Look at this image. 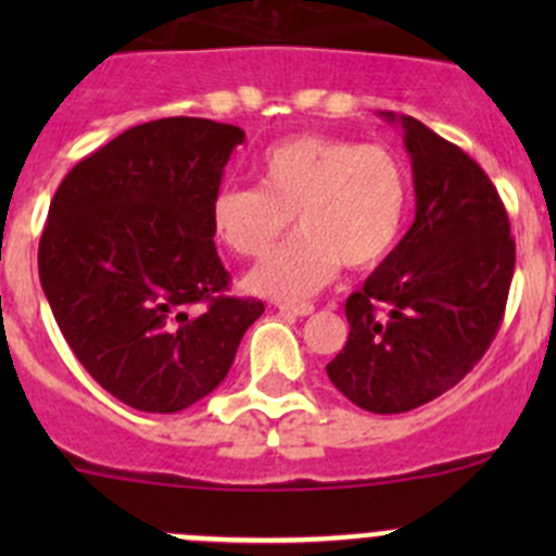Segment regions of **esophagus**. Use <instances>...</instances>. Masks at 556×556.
I'll return each instance as SVG.
<instances>
[{
  "instance_id": "1",
  "label": "esophagus",
  "mask_w": 556,
  "mask_h": 556,
  "mask_svg": "<svg viewBox=\"0 0 556 556\" xmlns=\"http://www.w3.org/2000/svg\"><path fill=\"white\" fill-rule=\"evenodd\" d=\"M279 312L285 314H295V317H309L314 312L312 304H279Z\"/></svg>"
}]
</instances>
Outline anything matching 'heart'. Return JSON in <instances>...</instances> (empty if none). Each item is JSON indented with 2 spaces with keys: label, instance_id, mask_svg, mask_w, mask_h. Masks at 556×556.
Listing matches in <instances>:
<instances>
[{
  "label": "heart",
  "instance_id": "1",
  "mask_svg": "<svg viewBox=\"0 0 556 556\" xmlns=\"http://www.w3.org/2000/svg\"><path fill=\"white\" fill-rule=\"evenodd\" d=\"M255 174L257 188L223 185L212 195L210 226L231 252L257 257L293 217L299 237L247 274V288L266 299H306L341 263L377 266L406 223L408 174L382 144L304 134L268 148Z\"/></svg>",
  "mask_w": 556,
  "mask_h": 556
}]
</instances>
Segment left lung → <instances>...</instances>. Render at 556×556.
<instances>
[{
    "label": "left lung",
    "instance_id": "obj_1",
    "mask_svg": "<svg viewBox=\"0 0 556 556\" xmlns=\"http://www.w3.org/2000/svg\"><path fill=\"white\" fill-rule=\"evenodd\" d=\"M379 115L403 128L417 215L346 299L350 339L325 371L355 406L403 414L452 390L490 350L517 247L495 185L468 153L417 117Z\"/></svg>",
    "mask_w": 556,
    "mask_h": 556
}]
</instances>
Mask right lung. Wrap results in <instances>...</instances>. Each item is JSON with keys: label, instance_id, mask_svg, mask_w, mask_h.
<instances>
[{"label": "right lung", "instance_id": "obj_1", "mask_svg": "<svg viewBox=\"0 0 556 556\" xmlns=\"http://www.w3.org/2000/svg\"><path fill=\"white\" fill-rule=\"evenodd\" d=\"M244 131L206 117L142 123L64 177L39 282L66 344L126 406L174 414L226 379L263 314L228 295L210 204Z\"/></svg>", "mask_w": 556, "mask_h": 556}]
</instances>
